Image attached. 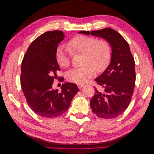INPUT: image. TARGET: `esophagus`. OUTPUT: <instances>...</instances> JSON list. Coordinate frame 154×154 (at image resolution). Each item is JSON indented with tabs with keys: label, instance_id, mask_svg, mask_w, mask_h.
<instances>
[{
	"label": "esophagus",
	"instance_id": "obj_1",
	"mask_svg": "<svg viewBox=\"0 0 154 154\" xmlns=\"http://www.w3.org/2000/svg\"><path fill=\"white\" fill-rule=\"evenodd\" d=\"M83 86H84V85H83V84H78V87L79 88H82Z\"/></svg>",
	"mask_w": 154,
	"mask_h": 154
}]
</instances>
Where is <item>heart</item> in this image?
I'll return each mask as SVG.
<instances>
[{"label": "heart", "instance_id": "b5f03b06", "mask_svg": "<svg viewBox=\"0 0 154 154\" xmlns=\"http://www.w3.org/2000/svg\"><path fill=\"white\" fill-rule=\"evenodd\" d=\"M82 66L70 70L66 78L70 82L82 84L96 72L104 71L111 58V47L105 39L78 35L69 41L67 47L60 46L55 54L56 60L60 67L66 68L71 64L72 54H80Z\"/></svg>", "mask_w": 154, "mask_h": 154}]
</instances>
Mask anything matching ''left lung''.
<instances>
[{"mask_svg":"<svg viewBox=\"0 0 154 154\" xmlns=\"http://www.w3.org/2000/svg\"><path fill=\"white\" fill-rule=\"evenodd\" d=\"M79 33L101 37L112 48L111 61L104 72L95 81L104 88L100 92L94 87L91 100L92 112L101 118L111 119L122 114L127 109L136 82L135 61L127 42L115 30L106 27L97 31H82Z\"/></svg>","mask_w":154,"mask_h":154,"instance_id":"1","label":"left lung"}]
</instances>
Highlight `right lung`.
Here are the masks:
<instances>
[{
    "label": "right lung",
    "instance_id": "obj_1",
    "mask_svg": "<svg viewBox=\"0 0 154 154\" xmlns=\"http://www.w3.org/2000/svg\"><path fill=\"white\" fill-rule=\"evenodd\" d=\"M64 36L62 31L44 32L32 42L22 62L20 85L27 103L35 114L44 118L66 112L79 91L72 83H63L60 92L52 88L60 70L55 54Z\"/></svg>",
    "mask_w": 154,
    "mask_h": 154
}]
</instances>
